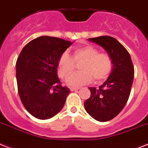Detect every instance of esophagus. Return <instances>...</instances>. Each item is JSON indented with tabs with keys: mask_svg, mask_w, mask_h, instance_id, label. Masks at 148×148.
I'll return each instance as SVG.
<instances>
[{
	"mask_svg": "<svg viewBox=\"0 0 148 148\" xmlns=\"http://www.w3.org/2000/svg\"><path fill=\"white\" fill-rule=\"evenodd\" d=\"M69 89H70V91H77V90H79V88H69Z\"/></svg>",
	"mask_w": 148,
	"mask_h": 148,
	"instance_id": "1",
	"label": "esophagus"
}]
</instances>
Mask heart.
Returning a JSON list of instances; mask_svg holds the SVG:
<instances>
[{"label":"heart","instance_id":"heart-1","mask_svg":"<svg viewBox=\"0 0 148 148\" xmlns=\"http://www.w3.org/2000/svg\"><path fill=\"white\" fill-rule=\"evenodd\" d=\"M83 60L80 65L82 71L74 73L66 78V84L72 87H78L91 82L93 79L96 82L104 81L113 69L112 59L107 53H99L98 50L91 45L78 47L73 51L72 58L67 52L60 56L58 75L64 78L75 68V62Z\"/></svg>","mask_w":148,"mask_h":148}]
</instances>
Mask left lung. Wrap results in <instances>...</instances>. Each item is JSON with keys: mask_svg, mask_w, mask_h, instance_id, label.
Wrapping results in <instances>:
<instances>
[{"mask_svg": "<svg viewBox=\"0 0 148 148\" xmlns=\"http://www.w3.org/2000/svg\"><path fill=\"white\" fill-rule=\"evenodd\" d=\"M107 51L113 62V69L103 85L88 88L91 97L84 102L85 110L99 122L113 119L121 112L130 95L134 79L131 56L125 47L110 36L88 38Z\"/></svg>", "mask_w": 148, "mask_h": 148, "instance_id": "obj_1", "label": "left lung"}]
</instances>
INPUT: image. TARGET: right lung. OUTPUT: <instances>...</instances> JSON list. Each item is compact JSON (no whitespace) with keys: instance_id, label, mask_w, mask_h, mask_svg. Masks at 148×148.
Here are the masks:
<instances>
[{"instance_id":"1","label":"right lung","mask_w":148,"mask_h":148,"mask_svg":"<svg viewBox=\"0 0 148 148\" xmlns=\"http://www.w3.org/2000/svg\"><path fill=\"white\" fill-rule=\"evenodd\" d=\"M59 38L41 36L25 45L16 63L18 92L31 115L39 119L54 116L70 91L57 76V62L73 44Z\"/></svg>"}]
</instances>
